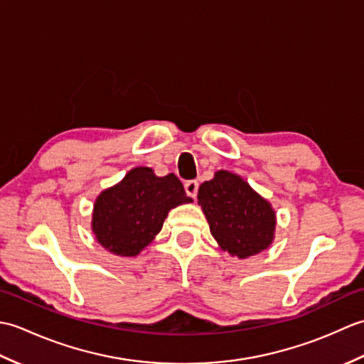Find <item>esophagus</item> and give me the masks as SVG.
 I'll list each match as a JSON object with an SVG mask.
<instances>
[{
  "label": "esophagus",
  "instance_id": "34e87169",
  "mask_svg": "<svg viewBox=\"0 0 364 364\" xmlns=\"http://www.w3.org/2000/svg\"><path fill=\"white\" fill-rule=\"evenodd\" d=\"M184 191H186V194L192 198L197 197V192H198V181L197 180H189L184 183Z\"/></svg>",
  "mask_w": 364,
  "mask_h": 364
}]
</instances>
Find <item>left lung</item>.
I'll return each mask as SVG.
<instances>
[{
    "instance_id": "8db88e82",
    "label": "left lung",
    "mask_w": 364,
    "mask_h": 364,
    "mask_svg": "<svg viewBox=\"0 0 364 364\" xmlns=\"http://www.w3.org/2000/svg\"><path fill=\"white\" fill-rule=\"evenodd\" d=\"M198 205L222 250L249 258L272 244L275 213L249 183L227 170L215 172L198 189Z\"/></svg>"
}]
</instances>
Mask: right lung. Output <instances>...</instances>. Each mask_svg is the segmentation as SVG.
Wrapping results in <instances>:
<instances>
[{"instance_id": "1", "label": "right lung", "mask_w": 364, "mask_h": 364, "mask_svg": "<svg viewBox=\"0 0 364 364\" xmlns=\"http://www.w3.org/2000/svg\"><path fill=\"white\" fill-rule=\"evenodd\" d=\"M189 202L192 198L176 175L156 176L150 167H136L100 194L92 230L105 249L134 257L159 233L168 211Z\"/></svg>"}]
</instances>
